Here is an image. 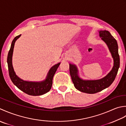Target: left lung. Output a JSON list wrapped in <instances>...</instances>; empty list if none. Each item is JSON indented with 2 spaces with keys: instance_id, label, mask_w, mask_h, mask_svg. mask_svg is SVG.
Segmentation results:
<instances>
[{
  "instance_id": "left-lung-1",
  "label": "left lung",
  "mask_w": 126,
  "mask_h": 126,
  "mask_svg": "<svg viewBox=\"0 0 126 126\" xmlns=\"http://www.w3.org/2000/svg\"><path fill=\"white\" fill-rule=\"evenodd\" d=\"M99 36L108 46L114 59L113 68L107 76L99 80H83L78 76L76 66L70 64V73L74 86L79 91L85 93L95 94L109 87L114 81L120 67V56L116 40L107 30L100 31Z\"/></svg>"
}]
</instances>
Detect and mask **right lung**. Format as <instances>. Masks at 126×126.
Listing matches in <instances>:
<instances>
[{
	"label": "right lung",
	"instance_id": "obj_1",
	"mask_svg": "<svg viewBox=\"0 0 126 126\" xmlns=\"http://www.w3.org/2000/svg\"><path fill=\"white\" fill-rule=\"evenodd\" d=\"M21 35L14 38L13 40L11 48H10L9 52L7 55V62L8 65L9 73L10 79H11L12 83L16 85L18 88L20 89L23 92H25L29 95L32 96H40L47 93L52 88L53 84V78L55 72L57 70L58 67L59 66L60 63H58L53 66L50 69L48 73V75L46 80L42 82H31L27 81L22 80L21 79L18 77L16 75L14 72V68L12 64V57L13 50H14L15 43L16 41L18 38Z\"/></svg>",
	"mask_w": 126,
	"mask_h": 126
}]
</instances>
